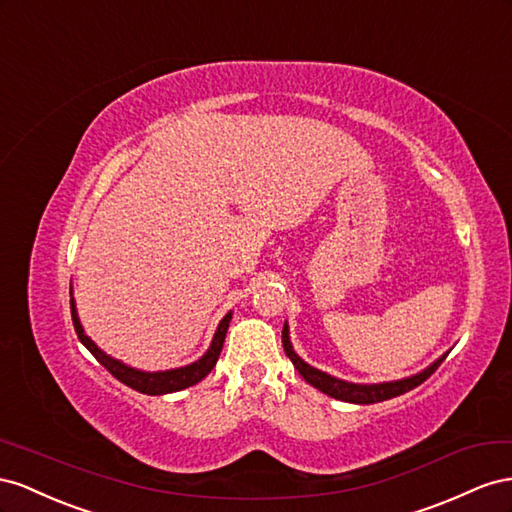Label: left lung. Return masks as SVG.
Instances as JSON below:
<instances>
[{
    "label": "left lung",
    "instance_id": "obj_1",
    "mask_svg": "<svg viewBox=\"0 0 512 512\" xmlns=\"http://www.w3.org/2000/svg\"><path fill=\"white\" fill-rule=\"evenodd\" d=\"M283 347H285V354L289 356V360L294 362V367L298 369V373L309 382L313 388L321 390L324 394H328V397L332 399H339V401H345V403H358V405H369V403H379V401H386V399H392V397H399V394L412 390L416 386H420L422 382H425L427 377H431V373H435V369L440 367V364L444 362V358L448 356V352L444 356L437 358L433 364H429V367L425 371H420L412 377H403V379H397V382H382V384H352V382H345V379H339V377H332L324 371H319L315 367H311V364H306L296 352L294 347H291V341H289V328H287V321L283 326Z\"/></svg>",
    "mask_w": 512,
    "mask_h": 512
}]
</instances>
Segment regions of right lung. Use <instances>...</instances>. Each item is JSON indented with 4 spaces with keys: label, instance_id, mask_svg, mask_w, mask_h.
Here are the masks:
<instances>
[{
    "label": "right lung",
    "instance_id": "add662e5",
    "mask_svg": "<svg viewBox=\"0 0 512 512\" xmlns=\"http://www.w3.org/2000/svg\"><path fill=\"white\" fill-rule=\"evenodd\" d=\"M70 296H72V291H70ZM70 313H72V324H75L79 341L87 349H90V354L102 364V367H105L115 379H120V382L126 384L128 388H133V390L143 392V394H152V397H154V394L178 392V390H184L188 386H195L197 382H201V379L214 369L218 356H221V349H223V343H225V334H227L229 321H231V313H227L221 319V324H218V328L214 332V339H212L210 349L197 362L186 364V367H180V369L150 373V371H139V369L128 367V364L115 360V358H111V356H107L105 352H102V349L85 334L81 321H79V315H77L75 298H70Z\"/></svg>",
    "mask_w": 512,
    "mask_h": 512
}]
</instances>
